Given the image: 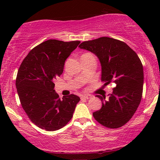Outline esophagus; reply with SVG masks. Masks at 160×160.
Wrapping results in <instances>:
<instances>
[{"label": "esophagus", "instance_id": "esophagus-1", "mask_svg": "<svg viewBox=\"0 0 160 160\" xmlns=\"http://www.w3.org/2000/svg\"><path fill=\"white\" fill-rule=\"evenodd\" d=\"M91 97H92V96L90 95V94H85V95L81 96V98H82V99H90Z\"/></svg>", "mask_w": 160, "mask_h": 160}]
</instances>
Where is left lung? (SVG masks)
Instances as JSON below:
<instances>
[{"instance_id": "1", "label": "left lung", "mask_w": 160, "mask_h": 160, "mask_svg": "<svg viewBox=\"0 0 160 160\" xmlns=\"http://www.w3.org/2000/svg\"><path fill=\"white\" fill-rule=\"evenodd\" d=\"M79 47L99 59L104 85L112 82L116 85L108 99L96 96L102 100V107L93 113L94 119L107 128H120L128 122L141 102L144 78L141 61L125 42L110 37L83 42Z\"/></svg>"}]
</instances>
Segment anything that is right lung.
<instances>
[{
  "label": "right lung",
  "instance_id": "obj_1",
  "mask_svg": "<svg viewBox=\"0 0 160 160\" xmlns=\"http://www.w3.org/2000/svg\"><path fill=\"white\" fill-rule=\"evenodd\" d=\"M80 43L48 39L32 48L19 68L15 85L21 105L40 128L57 131L72 117L80 97L71 94L61 99L53 81L63 73L65 61Z\"/></svg>",
  "mask_w": 160,
  "mask_h": 160
}]
</instances>
